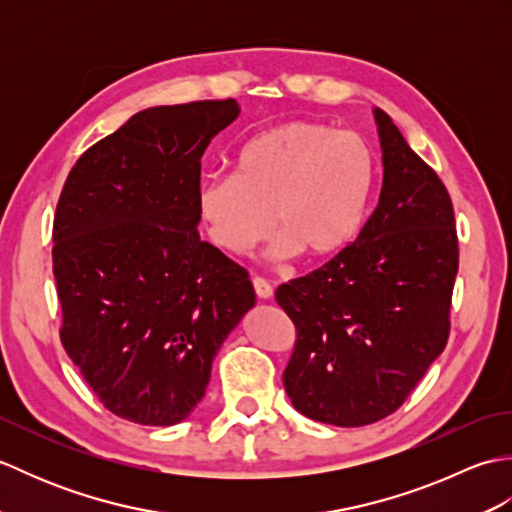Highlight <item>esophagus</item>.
<instances>
[{"mask_svg":"<svg viewBox=\"0 0 512 512\" xmlns=\"http://www.w3.org/2000/svg\"><path fill=\"white\" fill-rule=\"evenodd\" d=\"M253 288H255V295L259 299H270V297H273V286H270L264 277H253Z\"/></svg>","mask_w":512,"mask_h":512,"instance_id":"34e87169","label":"esophagus"}]
</instances>
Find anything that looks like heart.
Segmentation results:
<instances>
[{
  "label": "heart",
  "instance_id": "heart-1",
  "mask_svg": "<svg viewBox=\"0 0 512 512\" xmlns=\"http://www.w3.org/2000/svg\"><path fill=\"white\" fill-rule=\"evenodd\" d=\"M374 187L376 160L361 136L290 121L250 138L237 154L235 176L204 178L198 213L224 253H250L277 224V259L301 253L321 262L361 233Z\"/></svg>",
  "mask_w": 512,
  "mask_h": 512
}]
</instances>
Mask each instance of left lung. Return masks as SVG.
Instances as JSON below:
<instances>
[{"mask_svg": "<svg viewBox=\"0 0 512 512\" xmlns=\"http://www.w3.org/2000/svg\"><path fill=\"white\" fill-rule=\"evenodd\" d=\"M378 206L343 253L281 284L297 339L284 387L297 411L336 427L394 413L442 354L460 264L451 195L389 114Z\"/></svg>", "mask_w": 512, "mask_h": 512, "instance_id": "8db88e82", "label": "left lung"}]
</instances>
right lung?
Returning a JSON list of instances; mask_svg holds the SVG:
<instances>
[{
	"instance_id": "add662e5",
	"label": "right lung",
	"mask_w": 512,
	"mask_h": 512,
	"mask_svg": "<svg viewBox=\"0 0 512 512\" xmlns=\"http://www.w3.org/2000/svg\"><path fill=\"white\" fill-rule=\"evenodd\" d=\"M233 99L149 107L74 162L52 224L61 345L114 416L184 420L255 290L198 235L202 156Z\"/></svg>"
}]
</instances>
